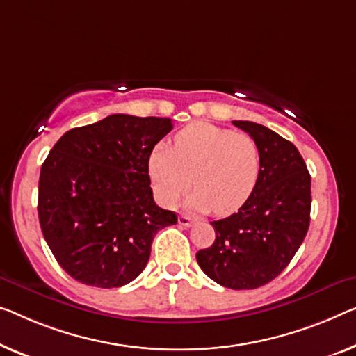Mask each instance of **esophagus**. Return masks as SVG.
Listing matches in <instances>:
<instances>
[{"label": "esophagus", "instance_id": "obj_1", "mask_svg": "<svg viewBox=\"0 0 356 356\" xmlns=\"http://www.w3.org/2000/svg\"><path fill=\"white\" fill-rule=\"evenodd\" d=\"M179 224L182 227H192L195 224V220L190 219L188 216H180L179 217Z\"/></svg>", "mask_w": 356, "mask_h": 356}]
</instances>
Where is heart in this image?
Segmentation results:
<instances>
[{"label": "heart", "instance_id": "1", "mask_svg": "<svg viewBox=\"0 0 356 356\" xmlns=\"http://www.w3.org/2000/svg\"><path fill=\"white\" fill-rule=\"evenodd\" d=\"M259 172L261 153L251 136L206 121L184 127L174 136L172 148L160 144L148 156V176L163 206L177 204L193 182L190 206L220 216L246 203Z\"/></svg>", "mask_w": 356, "mask_h": 356}]
</instances>
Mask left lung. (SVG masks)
Returning <instances> with one entry per match:
<instances>
[{
  "label": "left lung",
  "instance_id": "1",
  "mask_svg": "<svg viewBox=\"0 0 356 356\" xmlns=\"http://www.w3.org/2000/svg\"><path fill=\"white\" fill-rule=\"evenodd\" d=\"M256 140L261 172L238 212L211 222L216 240L196 252L201 270L230 289H256L288 267L310 225L312 177L293 142L252 121H233Z\"/></svg>",
  "mask_w": 356,
  "mask_h": 356
}]
</instances>
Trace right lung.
<instances>
[{
  "label": "right lung",
  "instance_id": "1",
  "mask_svg": "<svg viewBox=\"0 0 356 356\" xmlns=\"http://www.w3.org/2000/svg\"><path fill=\"white\" fill-rule=\"evenodd\" d=\"M172 120L110 115L67 131L42 163L38 217L56 261L72 278L120 288L142 273L158 230L176 212L153 200L148 156Z\"/></svg>",
  "mask_w": 356,
  "mask_h": 356
}]
</instances>
